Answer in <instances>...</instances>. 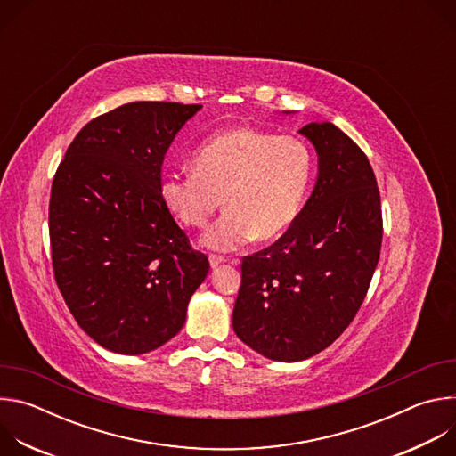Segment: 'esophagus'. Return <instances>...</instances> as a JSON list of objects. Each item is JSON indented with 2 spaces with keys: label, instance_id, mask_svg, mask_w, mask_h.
Masks as SVG:
<instances>
[{
  "label": "esophagus",
  "instance_id": "34e87169",
  "mask_svg": "<svg viewBox=\"0 0 456 456\" xmlns=\"http://www.w3.org/2000/svg\"><path fill=\"white\" fill-rule=\"evenodd\" d=\"M227 262V259L224 257V256H218V254H211L209 256V264H211V267L213 269H216V267H220L222 264H225Z\"/></svg>",
  "mask_w": 456,
  "mask_h": 456
}]
</instances>
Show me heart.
<instances>
[{"label": "heart", "instance_id": "heart-1", "mask_svg": "<svg viewBox=\"0 0 456 456\" xmlns=\"http://www.w3.org/2000/svg\"><path fill=\"white\" fill-rule=\"evenodd\" d=\"M192 171L160 182L164 208L185 227L204 229L216 250H236L254 238L271 241L297 220L314 173V155L297 137L238 126L211 135L191 159Z\"/></svg>", "mask_w": 456, "mask_h": 456}]
</instances>
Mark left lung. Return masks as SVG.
<instances>
[{
  "label": "left lung",
  "mask_w": 456,
  "mask_h": 456,
  "mask_svg": "<svg viewBox=\"0 0 456 456\" xmlns=\"http://www.w3.org/2000/svg\"><path fill=\"white\" fill-rule=\"evenodd\" d=\"M317 151V182L292 227L245 256L232 329L274 361L308 359L354 321L382 243L380 194L364 151L332 122L299 129Z\"/></svg>",
  "instance_id": "1"
}]
</instances>
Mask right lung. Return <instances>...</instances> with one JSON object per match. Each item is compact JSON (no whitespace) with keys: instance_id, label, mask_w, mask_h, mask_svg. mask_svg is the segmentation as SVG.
<instances>
[{"instance_id":"right-lung-1","label":"right lung","mask_w":456,"mask_h":456,"mask_svg":"<svg viewBox=\"0 0 456 456\" xmlns=\"http://www.w3.org/2000/svg\"><path fill=\"white\" fill-rule=\"evenodd\" d=\"M200 108L122 104L90 120L55 171V283L79 327L110 352L141 355L175 338L209 273L160 200L164 155Z\"/></svg>"}]
</instances>
